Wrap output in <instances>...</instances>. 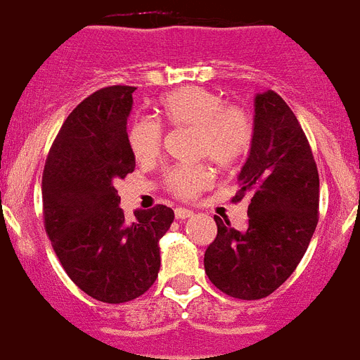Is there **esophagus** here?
Here are the masks:
<instances>
[{
	"mask_svg": "<svg viewBox=\"0 0 360 360\" xmlns=\"http://www.w3.org/2000/svg\"><path fill=\"white\" fill-rule=\"evenodd\" d=\"M174 215H176V219H189V217H193V212L191 210L186 208H176L174 210Z\"/></svg>",
	"mask_w": 360,
	"mask_h": 360,
	"instance_id": "esophagus-1",
	"label": "esophagus"
}]
</instances>
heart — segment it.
I'll list each match as a JSON object with an SVG mask.
<instances>
[{"instance_id": "b5f03b06", "label": "heart", "mask_w": 360, "mask_h": 360, "mask_svg": "<svg viewBox=\"0 0 360 360\" xmlns=\"http://www.w3.org/2000/svg\"><path fill=\"white\" fill-rule=\"evenodd\" d=\"M160 113L171 126L195 128V152L219 167H232L251 150L255 126L245 109L230 105L214 91L182 87L160 100ZM128 145L137 162H152L163 146V126L139 117L128 128ZM167 188L180 198H193L212 184L206 165H176L165 176Z\"/></svg>"}]
</instances>
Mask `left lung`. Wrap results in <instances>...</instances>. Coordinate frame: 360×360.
I'll list each match as a JSON object with an SVG mask.
<instances>
[{
  "mask_svg": "<svg viewBox=\"0 0 360 360\" xmlns=\"http://www.w3.org/2000/svg\"><path fill=\"white\" fill-rule=\"evenodd\" d=\"M234 202L245 198L247 226L215 215L217 236L204 252L214 286L236 299L273 294L295 271L318 225L320 176L309 139L277 93L255 98V137Z\"/></svg>",
  "mask_w": 360,
  "mask_h": 360,
  "instance_id": "1",
  "label": "left lung"
}]
</instances>
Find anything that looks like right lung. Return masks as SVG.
Wrapping results in <instances>:
<instances>
[{
    "label": "right lung",
    "mask_w": 360,
    "mask_h": 360,
    "mask_svg": "<svg viewBox=\"0 0 360 360\" xmlns=\"http://www.w3.org/2000/svg\"><path fill=\"white\" fill-rule=\"evenodd\" d=\"M135 87H103L63 122L42 172L44 229L66 275L102 303H126L150 288L174 212L158 204L128 223L115 182L135 169L126 122Z\"/></svg>",
    "instance_id": "1"
}]
</instances>
